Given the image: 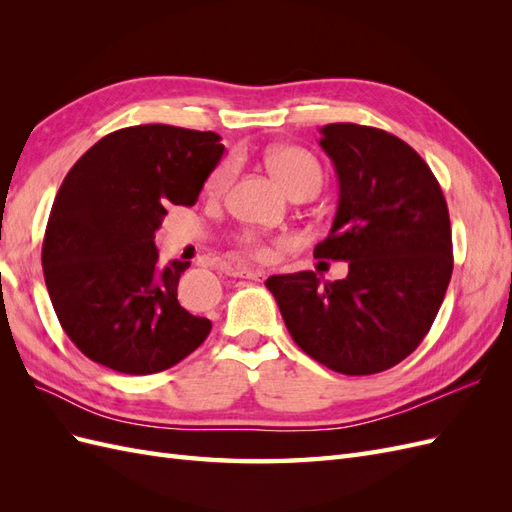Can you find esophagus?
I'll list each match as a JSON object with an SVG mask.
<instances>
[{"label":"esophagus","mask_w":512,"mask_h":512,"mask_svg":"<svg viewBox=\"0 0 512 512\" xmlns=\"http://www.w3.org/2000/svg\"><path fill=\"white\" fill-rule=\"evenodd\" d=\"M232 275L245 277V280H262V277H265V271L245 267V265H235V267H232Z\"/></svg>","instance_id":"1"}]
</instances>
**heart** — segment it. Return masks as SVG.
I'll use <instances>...</instances> for the list:
<instances>
[{
	"label": "heart",
	"instance_id": "b5f03b06",
	"mask_svg": "<svg viewBox=\"0 0 512 512\" xmlns=\"http://www.w3.org/2000/svg\"><path fill=\"white\" fill-rule=\"evenodd\" d=\"M267 166L273 177L280 181L288 194H301V192H318L322 183V168L320 164L309 156L307 151L299 147H275L267 153ZM232 179V164L222 162L213 170L207 190L213 196H220ZM241 243L250 250L254 256L265 258L269 250L262 245L254 235H243Z\"/></svg>",
	"mask_w": 512,
	"mask_h": 512
}]
</instances>
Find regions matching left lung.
Masks as SVG:
<instances>
[{"label":"left lung","mask_w":512,"mask_h":512,"mask_svg":"<svg viewBox=\"0 0 512 512\" xmlns=\"http://www.w3.org/2000/svg\"><path fill=\"white\" fill-rule=\"evenodd\" d=\"M339 200L314 258L348 262L344 280L314 271L265 282L297 346L333 371L369 376L416 350L453 273L448 207L438 179L401 138L356 123L320 128Z\"/></svg>","instance_id":"1"}]
</instances>
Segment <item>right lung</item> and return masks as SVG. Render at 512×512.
<instances>
[{"mask_svg":"<svg viewBox=\"0 0 512 512\" xmlns=\"http://www.w3.org/2000/svg\"><path fill=\"white\" fill-rule=\"evenodd\" d=\"M222 138L164 123L108 134L55 196L42 243L59 324L87 359L147 376L205 342L211 320L177 301L188 260L158 262L153 243L170 205L192 207L224 156Z\"/></svg>","mask_w":512,"mask_h":512,"instance_id":"1","label":"right lung"}]
</instances>
